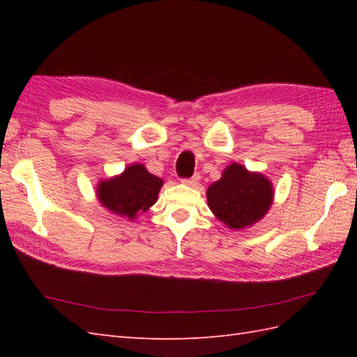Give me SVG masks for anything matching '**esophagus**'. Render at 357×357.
<instances>
[{
    "label": "esophagus",
    "mask_w": 357,
    "mask_h": 357,
    "mask_svg": "<svg viewBox=\"0 0 357 357\" xmlns=\"http://www.w3.org/2000/svg\"><path fill=\"white\" fill-rule=\"evenodd\" d=\"M199 183V174H195L193 178H188V179H183V184L188 185V187H196Z\"/></svg>",
    "instance_id": "34e87169"
}]
</instances>
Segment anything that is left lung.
I'll list each match as a JSON object with an SVG mask.
<instances>
[{
  "label": "left lung",
  "instance_id": "1",
  "mask_svg": "<svg viewBox=\"0 0 357 357\" xmlns=\"http://www.w3.org/2000/svg\"><path fill=\"white\" fill-rule=\"evenodd\" d=\"M211 213L230 230H244L268 213L275 199L271 181L261 172H250L244 165H227L221 179L207 188Z\"/></svg>",
  "mask_w": 357,
  "mask_h": 357
}]
</instances>
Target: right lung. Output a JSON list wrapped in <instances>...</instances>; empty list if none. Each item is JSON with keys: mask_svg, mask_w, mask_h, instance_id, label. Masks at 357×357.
<instances>
[{"mask_svg": "<svg viewBox=\"0 0 357 357\" xmlns=\"http://www.w3.org/2000/svg\"><path fill=\"white\" fill-rule=\"evenodd\" d=\"M162 184L161 178L135 162L123 173L101 179L96 185V199L110 213L135 221L158 201Z\"/></svg>", "mask_w": 357, "mask_h": 357, "instance_id": "right-lung-1", "label": "right lung"}]
</instances>
